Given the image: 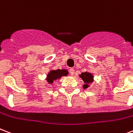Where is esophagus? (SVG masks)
<instances>
[{"label":"esophagus","instance_id":"34e87169","mask_svg":"<svg viewBox=\"0 0 133 133\" xmlns=\"http://www.w3.org/2000/svg\"><path fill=\"white\" fill-rule=\"evenodd\" d=\"M70 73L71 75H74V74H75V69L73 68L70 69Z\"/></svg>","mask_w":133,"mask_h":133}]
</instances>
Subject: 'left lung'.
<instances>
[{"label":"left lung","mask_w":133,"mask_h":133,"mask_svg":"<svg viewBox=\"0 0 133 133\" xmlns=\"http://www.w3.org/2000/svg\"><path fill=\"white\" fill-rule=\"evenodd\" d=\"M79 77L84 82V84L83 85V88L84 89H88L90 87V84L94 82V75L89 72H82L81 75H79Z\"/></svg>","instance_id":"8db88e82"}]
</instances>
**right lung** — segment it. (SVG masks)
I'll use <instances>...</instances> for the list:
<instances>
[{
  "label": "right lung",
  "instance_id": "obj_1",
  "mask_svg": "<svg viewBox=\"0 0 133 133\" xmlns=\"http://www.w3.org/2000/svg\"><path fill=\"white\" fill-rule=\"evenodd\" d=\"M68 74V71L66 69L52 70H50V72L46 75V82L49 84H53L54 82L60 79L63 76H67Z\"/></svg>",
  "mask_w": 133,
  "mask_h": 133
}]
</instances>
